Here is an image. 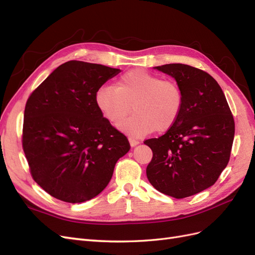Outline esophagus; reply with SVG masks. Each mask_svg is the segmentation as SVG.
Masks as SVG:
<instances>
[{
  "label": "esophagus",
  "instance_id": "obj_1",
  "mask_svg": "<svg viewBox=\"0 0 255 255\" xmlns=\"http://www.w3.org/2000/svg\"><path fill=\"white\" fill-rule=\"evenodd\" d=\"M128 141H129V144H130V146H135V145H137V144H139V141H138L137 139H135L134 137H128Z\"/></svg>",
  "mask_w": 255,
  "mask_h": 255
}]
</instances>
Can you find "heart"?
<instances>
[{
    "instance_id": "heart-1",
    "label": "heart",
    "mask_w": 255,
    "mask_h": 255,
    "mask_svg": "<svg viewBox=\"0 0 255 255\" xmlns=\"http://www.w3.org/2000/svg\"><path fill=\"white\" fill-rule=\"evenodd\" d=\"M99 111L117 126L132 111V117L120 128L134 137H141L170 128L179 118L183 94L172 80H161L157 74L141 69L123 73L116 86L99 89L96 95Z\"/></svg>"
}]
</instances>
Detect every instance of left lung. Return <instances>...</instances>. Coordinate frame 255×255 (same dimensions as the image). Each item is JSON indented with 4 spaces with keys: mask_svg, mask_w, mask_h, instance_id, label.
Returning a JSON list of instances; mask_svg holds the SVG:
<instances>
[{
    "mask_svg": "<svg viewBox=\"0 0 255 255\" xmlns=\"http://www.w3.org/2000/svg\"><path fill=\"white\" fill-rule=\"evenodd\" d=\"M172 76L183 94L179 118L166 134L151 138L146 167L152 186L182 199L211 187L229 163L235 123L225 94L205 71L183 64L154 67Z\"/></svg>",
    "mask_w": 255,
    "mask_h": 255,
    "instance_id": "8db88e82",
    "label": "left lung"
}]
</instances>
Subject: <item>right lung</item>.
Here are the masks:
<instances>
[{
  "label": "right lung",
  "mask_w": 255,
  "mask_h": 255,
  "mask_svg": "<svg viewBox=\"0 0 255 255\" xmlns=\"http://www.w3.org/2000/svg\"><path fill=\"white\" fill-rule=\"evenodd\" d=\"M121 70L70 60L29 96L22 145L33 179L52 197L88 201L110 183L128 138L103 117L96 103L102 85Z\"/></svg>",
  "instance_id": "right-lung-1"
}]
</instances>
